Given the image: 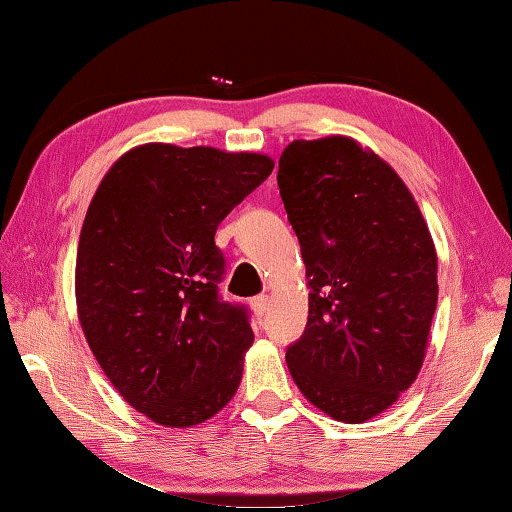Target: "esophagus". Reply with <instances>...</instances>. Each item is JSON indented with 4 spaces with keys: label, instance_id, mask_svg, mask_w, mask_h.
Listing matches in <instances>:
<instances>
[{
    "label": "esophagus",
    "instance_id": "obj_1",
    "mask_svg": "<svg viewBox=\"0 0 512 512\" xmlns=\"http://www.w3.org/2000/svg\"><path fill=\"white\" fill-rule=\"evenodd\" d=\"M249 306H251V310H254L256 317H263L265 312H267V308H270V297H267V294H261V297L251 299Z\"/></svg>",
    "mask_w": 512,
    "mask_h": 512
}]
</instances>
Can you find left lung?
Returning <instances> with one entry per match:
<instances>
[{"mask_svg":"<svg viewBox=\"0 0 512 512\" xmlns=\"http://www.w3.org/2000/svg\"><path fill=\"white\" fill-rule=\"evenodd\" d=\"M279 188L308 276V324L285 362L312 405L364 423L414 384L438 301L436 249L414 195L348 137L292 141Z\"/></svg>","mask_w":512,"mask_h":512,"instance_id":"1","label":"left lung"}]
</instances>
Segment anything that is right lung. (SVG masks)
I'll return each mask as SVG.
<instances>
[{"mask_svg": "<svg viewBox=\"0 0 512 512\" xmlns=\"http://www.w3.org/2000/svg\"><path fill=\"white\" fill-rule=\"evenodd\" d=\"M256 152L146 143L107 170L76 256L78 319L125 402L166 427L227 405L254 342L245 306L220 297L218 224L270 177Z\"/></svg>", "mask_w": 512, "mask_h": 512, "instance_id": "1", "label": "right lung"}]
</instances>
